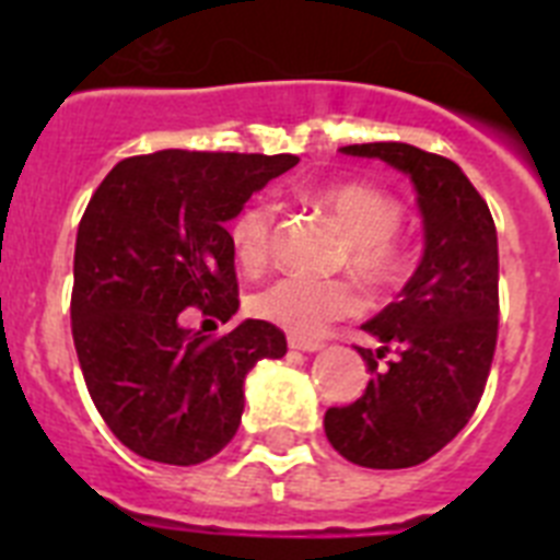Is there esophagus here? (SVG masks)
<instances>
[{
  "instance_id": "34e87169",
  "label": "esophagus",
  "mask_w": 560,
  "mask_h": 560,
  "mask_svg": "<svg viewBox=\"0 0 560 560\" xmlns=\"http://www.w3.org/2000/svg\"><path fill=\"white\" fill-rule=\"evenodd\" d=\"M289 348L291 350H303V353H316V350H323V341L300 339V336H289Z\"/></svg>"
}]
</instances>
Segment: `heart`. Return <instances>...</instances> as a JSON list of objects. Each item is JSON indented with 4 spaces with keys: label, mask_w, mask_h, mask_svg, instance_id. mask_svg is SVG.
<instances>
[{
    "label": "heart",
    "mask_w": 560,
    "mask_h": 560,
    "mask_svg": "<svg viewBox=\"0 0 560 560\" xmlns=\"http://www.w3.org/2000/svg\"><path fill=\"white\" fill-rule=\"evenodd\" d=\"M341 226L339 264L348 266L361 283L373 291H387L407 271V252L395 235L400 205L389 192L364 182H339L319 187L311 196ZM235 260L246 271H257L271 252V207L252 201L237 212L230 226ZM361 296L345 277L283 275L252 291L246 311L264 323L294 336H319L330 323L359 314Z\"/></svg>",
    "instance_id": "1"
}]
</instances>
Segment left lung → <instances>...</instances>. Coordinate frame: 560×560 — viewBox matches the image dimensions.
Segmentation results:
<instances>
[{
  "instance_id": "1",
  "label": "left lung",
  "mask_w": 560,
  "mask_h": 560,
  "mask_svg": "<svg viewBox=\"0 0 560 560\" xmlns=\"http://www.w3.org/2000/svg\"><path fill=\"white\" fill-rule=\"evenodd\" d=\"M407 173L423 219V257L398 303L361 328L364 395L325 412V434L364 468H412L452 443L477 409L499 328V246L491 210L459 165L407 142L339 148ZM394 359L381 369L377 359Z\"/></svg>"
}]
</instances>
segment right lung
Returning <instances> with one entry per match:
<instances>
[{
    "label": "right lung",
    "instance_id": "obj_1",
    "mask_svg": "<svg viewBox=\"0 0 560 560\" xmlns=\"http://www.w3.org/2000/svg\"><path fill=\"white\" fill-rule=\"evenodd\" d=\"M296 162L167 148L117 162L89 199L72 339L97 412L133 454L167 465L219 454L244 415L246 373L285 355V334L271 323L244 319L212 339L185 328V308L221 323L235 314L226 221Z\"/></svg>",
    "mask_w": 560,
    "mask_h": 560
}]
</instances>
